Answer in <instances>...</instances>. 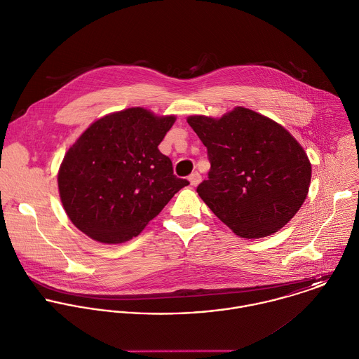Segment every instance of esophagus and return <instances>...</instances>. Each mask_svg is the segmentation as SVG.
I'll return each mask as SVG.
<instances>
[{
	"mask_svg": "<svg viewBox=\"0 0 359 359\" xmlns=\"http://www.w3.org/2000/svg\"><path fill=\"white\" fill-rule=\"evenodd\" d=\"M201 181H202V175H201L199 172H192V174L189 175V182H191V185L196 187V185L201 184Z\"/></svg>",
	"mask_w": 359,
	"mask_h": 359,
	"instance_id": "1",
	"label": "esophagus"
}]
</instances>
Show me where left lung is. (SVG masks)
<instances>
[{
  "label": "left lung",
  "mask_w": 359,
  "mask_h": 359,
  "mask_svg": "<svg viewBox=\"0 0 359 359\" xmlns=\"http://www.w3.org/2000/svg\"><path fill=\"white\" fill-rule=\"evenodd\" d=\"M188 124L211 165L196 191L238 236H268L294 217L307 198L311 163L282 126L246 107L218 120L191 116Z\"/></svg>",
  "instance_id": "8db88e82"
}]
</instances>
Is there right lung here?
Listing matches in <instances>:
<instances>
[{
	"label": "right lung",
	"mask_w": 359,
	"mask_h": 359,
	"mask_svg": "<svg viewBox=\"0 0 359 359\" xmlns=\"http://www.w3.org/2000/svg\"><path fill=\"white\" fill-rule=\"evenodd\" d=\"M174 121L131 107L97 120L67 151L57 187L81 232L102 243L127 242L189 185L158 151Z\"/></svg>",
	"instance_id": "obj_1"
}]
</instances>
